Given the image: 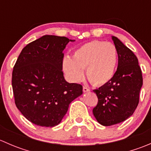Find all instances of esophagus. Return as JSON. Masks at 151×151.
I'll return each instance as SVG.
<instances>
[{
    "instance_id": "obj_1",
    "label": "esophagus",
    "mask_w": 151,
    "mask_h": 151,
    "mask_svg": "<svg viewBox=\"0 0 151 151\" xmlns=\"http://www.w3.org/2000/svg\"><path fill=\"white\" fill-rule=\"evenodd\" d=\"M83 92H84V93L89 92V91H90V89H89V88H87V87H85V86L83 87Z\"/></svg>"
}]
</instances>
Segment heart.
<instances>
[{
    "label": "heart",
    "instance_id": "heart-1",
    "mask_svg": "<svg viewBox=\"0 0 151 151\" xmlns=\"http://www.w3.org/2000/svg\"><path fill=\"white\" fill-rule=\"evenodd\" d=\"M118 63L117 48L110 42L92 41L82 45L73 52L72 58L63 60V69L68 78L78 82L83 78L86 68L88 81L94 85H103L113 77Z\"/></svg>",
    "mask_w": 151,
    "mask_h": 151
}]
</instances>
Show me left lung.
I'll use <instances>...</instances> for the list:
<instances>
[{"instance_id":"1","label":"left lung","mask_w":151,"mask_h":151,"mask_svg":"<svg viewBox=\"0 0 151 151\" xmlns=\"http://www.w3.org/2000/svg\"><path fill=\"white\" fill-rule=\"evenodd\" d=\"M118 55V65L112 80L93 90L98 104L93 113L100 124L112 126L132 116L139 104L142 75L137 56L115 36H112Z\"/></svg>"}]
</instances>
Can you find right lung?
Wrapping results in <instances>:
<instances>
[{"mask_svg":"<svg viewBox=\"0 0 151 151\" xmlns=\"http://www.w3.org/2000/svg\"><path fill=\"white\" fill-rule=\"evenodd\" d=\"M65 36L45 35L29 43L19 54L12 71L14 102L33 124L53 127L60 123L69 104L83 94V86L63 77Z\"/></svg>","mask_w":151,"mask_h":151,"instance_id":"add662e5","label":"right lung"}]
</instances>
